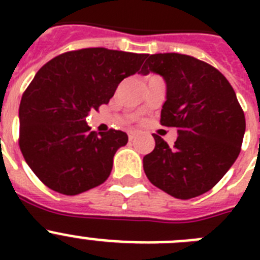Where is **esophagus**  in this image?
<instances>
[{
	"label": "esophagus",
	"mask_w": 260,
	"mask_h": 260,
	"mask_svg": "<svg viewBox=\"0 0 260 260\" xmlns=\"http://www.w3.org/2000/svg\"><path fill=\"white\" fill-rule=\"evenodd\" d=\"M127 135H128V139H130V141H133V139H135V137H137V133H135V132H128Z\"/></svg>",
	"instance_id": "esophagus-1"
}]
</instances>
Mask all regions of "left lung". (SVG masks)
Wrapping results in <instances>:
<instances>
[{"instance_id":"obj_1","label":"left lung","mask_w":260,"mask_h":260,"mask_svg":"<svg viewBox=\"0 0 260 260\" xmlns=\"http://www.w3.org/2000/svg\"><path fill=\"white\" fill-rule=\"evenodd\" d=\"M150 71L167 83L160 123L176 127L178 138L171 147L153 134L156 144L143 157L144 173L174 198H195L212 189L240 155L245 114L228 79L207 62L157 53L148 54L141 73Z\"/></svg>"}]
</instances>
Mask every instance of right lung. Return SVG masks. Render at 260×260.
<instances>
[{"label": "right lung", "instance_id": "add662e5", "mask_svg": "<svg viewBox=\"0 0 260 260\" xmlns=\"http://www.w3.org/2000/svg\"><path fill=\"white\" fill-rule=\"evenodd\" d=\"M148 54L84 48L62 53L36 73L19 105L23 157L49 189L77 195L107 181L127 134L89 132V110L108 104Z\"/></svg>", "mask_w": 260, "mask_h": 260}]
</instances>
